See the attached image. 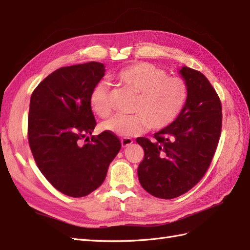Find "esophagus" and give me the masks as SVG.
Here are the masks:
<instances>
[{
    "mask_svg": "<svg viewBox=\"0 0 250 250\" xmlns=\"http://www.w3.org/2000/svg\"><path fill=\"white\" fill-rule=\"evenodd\" d=\"M133 144V140L131 137H122L121 139V146L122 147H129L130 145Z\"/></svg>",
    "mask_w": 250,
    "mask_h": 250,
    "instance_id": "1",
    "label": "esophagus"
}]
</instances>
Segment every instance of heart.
<instances>
[{"label": "heart", "mask_w": 250, "mask_h": 250, "mask_svg": "<svg viewBox=\"0 0 250 250\" xmlns=\"http://www.w3.org/2000/svg\"><path fill=\"white\" fill-rule=\"evenodd\" d=\"M121 86L137 93L132 113L117 114L103 122L102 129L119 136H134L146 129L162 130L177 118L188 99V87L182 78L167 76L161 68L146 62L122 67L114 75ZM90 106L101 118L111 113L109 89L100 83L90 95Z\"/></svg>", "instance_id": "1"}]
</instances>
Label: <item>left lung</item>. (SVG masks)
Returning a JSON list of instances; mask_svg holds the SVG:
<instances>
[{
  "mask_svg": "<svg viewBox=\"0 0 250 250\" xmlns=\"http://www.w3.org/2000/svg\"><path fill=\"white\" fill-rule=\"evenodd\" d=\"M179 73L188 87L183 110L171 125L153 134V142L136 139L145 152L137 168L140 183L160 199L177 198L200 182L221 134V102L208 79L187 66Z\"/></svg>",
  "mask_w": 250,
  "mask_h": 250,
  "instance_id": "1",
  "label": "left lung"
}]
</instances>
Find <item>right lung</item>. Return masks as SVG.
Wrapping results in <instances>:
<instances>
[{"mask_svg": "<svg viewBox=\"0 0 250 250\" xmlns=\"http://www.w3.org/2000/svg\"><path fill=\"white\" fill-rule=\"evenodd\" d=\"M105 74L100 62L60 67L31 95L28 140L37 167L63 194L82 198L103 184L121 148L115 134L91 136L97 125L90 95Z\"/></svg>", "mask_w": 250, "mask_h": 250, "instance_id": "right-lung-1", "label": "right lung"}]
</instances>
